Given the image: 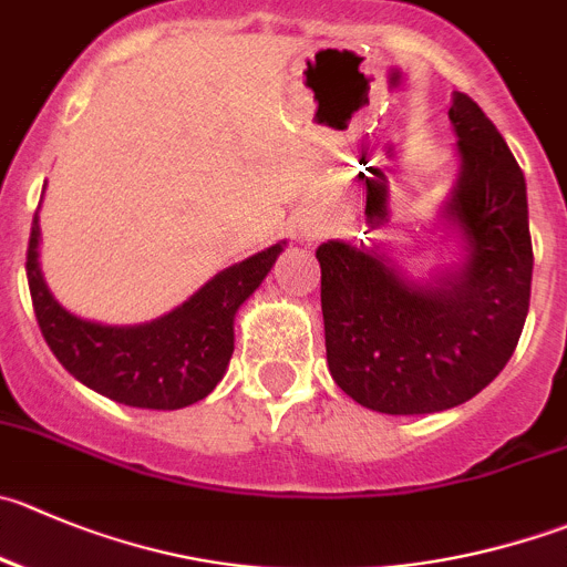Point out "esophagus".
<instances>
[{"label":"esophagus","instance_id":"34e87169","mask_svg":"<svg viewBox=\"0 0 567 567\" xmlns=\"http://www.w3.org/2000/svg\"><path fill=\"white\" fill-rule=\"evenodd\" d=\"M300 236H303L306 241L317 239V228H311V225H303V228H300Z\"/></svg>","mask_w":567,"mask_h":567}]
</instances>
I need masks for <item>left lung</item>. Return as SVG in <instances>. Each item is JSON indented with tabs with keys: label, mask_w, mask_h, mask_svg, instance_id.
I'll return each instance as SVG.
<instances>
[{
	"label": "left lung",
	"mask_w": 567,
	"mask_h": 567,
	"mask_svg": "<svg viewBox=\"0 0 567 567\" xmlns=\"http://www.w3.org/2000/svg\"><path fill=\"white\" fill-rule=\"evenodd\" d=\"M449 118L460 177L442 219L460 236V264L423 284L375 247H317L328 370L373 412L471 401L504 370L529 315L535 256L520 166L467 94H454Z\"/></svg>",
	"instance_id": "obj_1"
}]
</instances>
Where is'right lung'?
<instances>
[{"mask_svg":"<svg viewBox=\"0 0 567 567\" xmlns=\"http://www.w3.org/2000/svg\"><path fill=\"white\" fill-rule=\"evenodd\" d=\"M38 214L27 247V284L47 344L89 390L136 409H183L223 381L234 355V317L261 287L287 241L214 275L183 306L144 326L80 320L52 298L38 267Z\"/></svg>","mask_w":567,"mask_h":567,"instance_id":"right-lung-1","label":"right lung"}]
</instances>
